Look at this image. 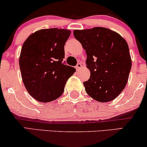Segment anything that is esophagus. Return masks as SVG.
I'll return each instance as SVG.
<instances>
[{
    "label": "esophagus",
    "mask_w": 147,
    "mask_h": 147,
    "mask_svg": "<svg viewBox=\"0 0 147 147\" xmlns=\"http://www.w3.org/2000/svg\"><path fill=\"white\" fill-rule=\"evenodd\" d=\"M82 67V65L80 63H78L77 64V65L76 66V69H77V71H78V70H80L81 69Z\"/></svg>",
    "instance_id": "esophagus-1"
}]
</instances>
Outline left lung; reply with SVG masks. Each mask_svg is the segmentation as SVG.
I'll list each match as a JSON object with an SVG mask.
<instances>
[{
	"instance_id": "obj_1",
	"label": "left lung",
	"mask_w": 147,
	"mask_h": 147,
	"mask_svg": "<svg viewBox=\"0 0 147 147\" xmlns=\"http://www.w3.org/2000/svg\"><path fill=\"white\" fill-rule=\"evenodd\" d=\"M74 37L86 51L90 77L84 82L86 92L98 102L111 101L127 82L132 60L127 43L108 28L75 30Z\"/></svg>"
}]
</instances>
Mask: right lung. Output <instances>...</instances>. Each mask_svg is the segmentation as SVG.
I'll return each instance as SVG.
<instances>
[{
    "instance_id": "1",
    "label": "right lung",
    "mask_w": 147,
    "mask_h": 147,
    "mask_svg": "<svg viewBox=\"0 0 147 147\" xmlns=\"http://www.w3.org/2000/svg\"><path fill=\"white\" fill-rule=\"evenodd\" d=\"M71 31L42 29L32 34L24 42L20 67L26 90L39 102L53 101L61 96L67 80L76 69L63 61L64 46Z\"/></svg>"
}]
</instances>
